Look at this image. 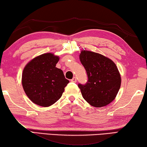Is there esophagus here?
I'll return each instance as SVG.
<instances>
[{"mask_svg": "<svg viewBox=\"0 0 147 147\" xmlns=\"http://www.w3.org/2000/svg\"><path fill=\"white\" fill-rule=\"evenodd\" d=\"M71 82H73V83H76V81H77V79H76V77H74V78H73L71 80Z\"/></svg>", "mask_w": 147, "mask_h": 147, "instance_id": "esophagus-1", "label": "esophagus"}]
</instances>
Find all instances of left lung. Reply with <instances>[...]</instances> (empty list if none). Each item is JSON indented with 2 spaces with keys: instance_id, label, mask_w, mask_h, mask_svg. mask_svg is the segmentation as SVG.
<instances>
[{
  "instance_id": "8db88e82",
  "label": "left lung",
  "mask_w": 147,
  "mask_h": 147,
  "mask_svg": "<svg viewBox=\"0 0 147 147\" xmlns=\"http://www.w3.org/2000/svg\"><path fill=\"white\" fill-rule=\"evenodd\" d=\"M80 58L88 77L85 84H78L83 98L94 107L108 105L114 100L120 88L118 67L109 58L93 52L82 51Z\"/></svg>"
}]
</instances>
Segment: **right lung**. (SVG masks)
Returning <instances> with one entry per match:
<instances>
[{
	"label": "right lung",
	"mask_w": 147,
	"mask_h": 147,
	"mask_svg": "<svg viewBox=\"0 0 147 147\" xmlns=\"http://www.w3.org/2000/svg\"><path fill=\"white\" fill-rule=\"evenodd\" d=\"M59 58L51 53L30 61L22 74V85L29 98L36 105L49 107L62 96L69 83L62 69L56 67Z\"/></svg>",
	"instance_id": "obj_1"
}]
</instances>
